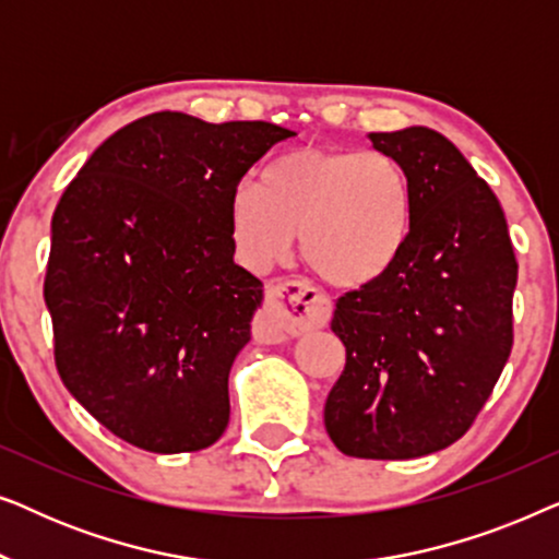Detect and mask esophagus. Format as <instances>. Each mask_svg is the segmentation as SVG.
<instances>
[{
  "label": "esophagus",
  "mask_w": 559,
  "mask_h": 559,
  "mask_svg": "<svg viewBox=\"0 0 559 559\" xmlns=\"http://www.w3.org/2000/svg\"><path fill=\"white\" fill-rule=\"evenodd\" d=\"M331 300L305 280H277L266 287L257 331L264 341L297 338L331 320Z\"/></svg>",
  "instance_id": "1"
}]
</instances>
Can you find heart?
I'll return each mask as SVG.
<instances>
[{
	"instance_id": "b5f03b06",
	"label": "heart",
	"mask_w": 559,
	"mask_h": 559,
	"mask_svg": "<svg viewBox=\"0 0 559 559\" xmlns=\"http://www.w3.org/2000/svg\"><path fill=\"white\" fill-rule=\"evenodd\" d=\"M415 190L400 159L379 150L300 147L241 182L228 224L243 262L264 270L300 234L305 264L333 287H366L392 270L412 234Z\"/></svg>"
}]
</instances>
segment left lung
I'll use <instances>...</instances> for the list:
<instances>
[{"instance_id": "8db88e82", "label": "left lung", "mask_w": 559, "mask_h": 559, "mask_svg": "<svg viewBox=\"0 0 559 559\" xmlns=\"http://www.w3.org/2000/svg\"><path fill=\"white\" fill-rule=\"evenodd\" d=\"M415 190L402 257L335 302L346 369L325 402L341 453L409 461L471 430L514 346L516 257L499 198L448 136L369 134Z\"/></svg>"}]
</instances>
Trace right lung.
Listing matches in <instances>:
<instances>
[{
	"instance_id": "right-lung-1",
	"label": "right lung",
	"mask_w": 559,
	"mask_h": 559,
	"mask_svg": "<svg viewBox=\"0 0 559 559\" xmlns=\"http://www.w3.org/2000/svg\"><path fill=\"white\" fill-rule=\"evenodd\" d=\"M270 121L157 111L111 134L52 213L45 305L68 392L129 445L203 450L228 425V371L262 282L234 264L228 203Z\"/></svg>"
}]
</instances>
